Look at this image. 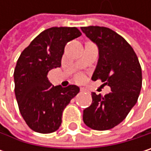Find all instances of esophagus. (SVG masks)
Here are the masks:
<instances>
[{
  "mask_svg": "<svg viewBox=\"0 0 151 151\" xmlns=\"http://www.w3.org/2000/svg\"><path fill=\"white\" fill-rule=\"evenodd\" d=\"M80 91H81V92H85V91H86V88H84V87H80Z\"/></svg>",
  "mask_w": 151,
  "mask_h": 151,
  "instance_id": "34e87169",
  "label": "esophagus"
}]
</instances>
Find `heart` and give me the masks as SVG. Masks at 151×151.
<instances>
[{
	"instance_id": "1",
	"label": "heart",
	"mask_w": 151,
	"mask_h": 151,
	"mask_svg": "<svg viewBox=\"0 0 151 151\" xmlns=\"http://www.w3.org/2000/svg\"><path fill=\"white\" fill-rule=\"evenodd\" d=\"M77 78H78V79H82V78H83V76H82V75H78V76H77Z\"/></svg>"
}]
</instances>
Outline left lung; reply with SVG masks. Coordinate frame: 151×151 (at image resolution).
<instances>
[{
  "label": "left lung",
  "instance_id": "left-lung-1",
  "mask_svg": "<svg viewBox=\"0 0 151 151\" xmlns=\"http://www.w3.org/2000/svg\"><path fill=\"white\" fill-rule=\"evenodd\" d=\"M99 50L92 76L101 78L111 92L105 96L92 93L93 102L83 111L85 124L95 130H107L121 123L137 102L142 88V69L136 52L114 30L100 26L81 27Z\"/></svg>",
  "mask_w": 151,
  "mask_h": 151
}]
</instances>
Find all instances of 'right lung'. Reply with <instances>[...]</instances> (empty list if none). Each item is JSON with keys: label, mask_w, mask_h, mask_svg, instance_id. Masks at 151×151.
Instances as JSON below:
<instances>
[{"label": "right lung", "mask_w": 151, "mask_h": 151, "mask_svg": "<svg viewBox=\"0 0 151 151\" xmlns=\"http://www.w3.org/2000/svg\"><path fill=\"white\" fill-rule=\"evenodd\" d=\"M81 36L75 27H52L41 32L21 53L14 72L15 98L20 113L34 131L58 130L62 113L79 87L52 86L48 73L61 66L65 45Z\"/></svg>", "instance_id": "obj_1"}]
</instances>
